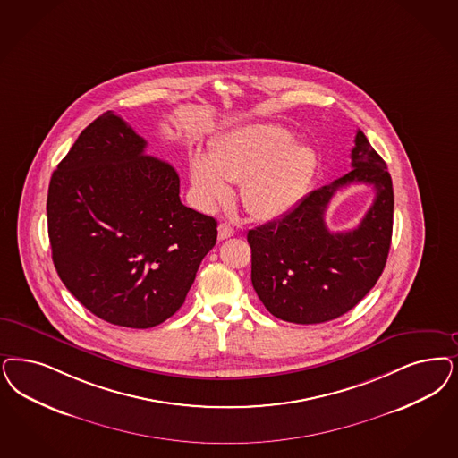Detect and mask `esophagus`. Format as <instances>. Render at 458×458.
I'll return each mask as SVG.
<instances>
[{
	"label": "esophagus",
	"instance_id": "esophagus-1",
	"mask_svg": "<svg viewBox=\"0 0 458 458\" xmlns=\"http://www.w3.org/2000/svg\"><path fill=\"white\" fill-rule=\"evenodd\" d=\"M235 235V230L232 225L228 223H220L218 225V238L220 240H226V238L233 237Z\"/></svg>",
	"mask_w": 458,
	"mask_h": 458
}]
</instances>
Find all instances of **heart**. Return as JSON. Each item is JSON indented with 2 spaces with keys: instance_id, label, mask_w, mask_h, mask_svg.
Instances as JSON below:
<instances>
[{
  "instance_id": "obj_1",
  "label": "heart",
  "mask_w": 458,
  "mask_h": 458,
  "mask_svg": "<svg viewBox=\"0 0 458 458\" xmlns=\"http://www.w3.org/2000/svg\"><path fill=\"white\" fill-rule=\"evenodd\" d=\"M316 167L313 148L294 142L284 126L250 123L225 133L209 156L190 157L192 190L201 206L223 203L240 182L245 209L259 218H276L298 205Z\"/></svg>"
}]
</instances>
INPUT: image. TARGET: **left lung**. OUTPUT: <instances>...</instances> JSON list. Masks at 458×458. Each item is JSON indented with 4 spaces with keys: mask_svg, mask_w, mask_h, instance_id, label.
Segmentation results:
<instances>
[{
    "mask_svg": "<svg viewBox=\"0 0 458 458\" xmlns=\"http://www.w3.org/2000/svg\"><path fill=\"white\" fill-rule=\"evenodd\" d=\"M350 157V173L247 235L253 289L279 319L315 325L345 315L386 267L394 215L391 174L360 130ZM357 182L375 188V203L357 229L333 234L324 223L326 208L336 190Z\"/></svg>",
    "mask_w": 458,
    "mask_h": 458,
    "instance_id": "obj_1",
    "label": "left lung"
}]
</instances>
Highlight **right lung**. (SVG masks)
I'll return each instance as SVG.
<instances>
[{
    "instance_id": "add662e5",
    "label": "right lung",
    "mask_w": 458,
    "mask_h": 458,
    "mask_svg": "<svg viewBox=\"0 0 458 458\" xmlns=\"http://www.w3.org/2000/svg\"><path fill=\"white\" fill-rule=\"evenodd\" d=\"M113 111L81 131L52 174V260L69 293L93 315L152 328L182 306L216 220L181 203L171 164Z\"/></svg>"
}]
</instances>
